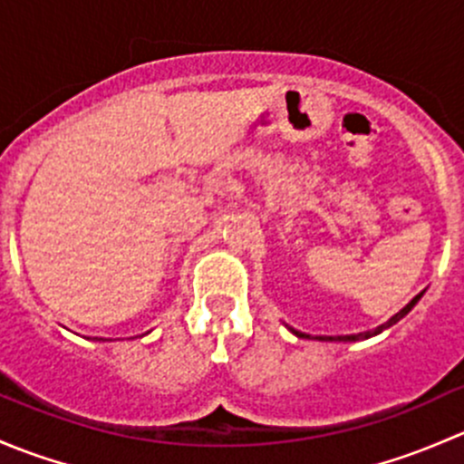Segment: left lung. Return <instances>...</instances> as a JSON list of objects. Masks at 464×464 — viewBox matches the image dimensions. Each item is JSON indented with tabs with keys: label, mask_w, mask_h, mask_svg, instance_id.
I'll return each instance as SVG.
<instances>
[{
	"label": "left lung",
	"mask_w": 464,
	"mask_h": 464,
	"mask_svg": "<svg viewBox=\"0 0 464 464\" xmlns=\"http://www.w3.org/2000/svg\"><path fill=\"white\" fill-rule=\"evenodd\" d=\"M420 298H422V294H418V296H415L413 301H411L409 305L404 307V310H400V312H397V314L392 316L391 321H386V323H383V325L375 327V330H371V332H359V334H345V336H327V339H325V336H319V339H321V341H362V339H368V336H372V334H379V332H383V330H386V327L395 325L397 321H400V319H404V316L409 314L411 310H413V305H415V303L420 301ZM292 332H294V334H296V336H301V339H305V336H307V334H303V332H296V330H292Z\"/></svg>",
	"instance_id": "8db88e82"
}]
</instances>
